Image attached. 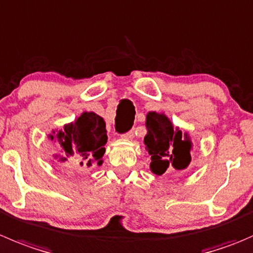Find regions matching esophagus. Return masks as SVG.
<instances>
[{"label":"esophagus","mask_w":253,"mask_h":253,"mask_svg":"<svg viewBox=\"0 0 253 253\" xmlns=\"http://www.w3.org/2000/svg\"><path fill=\"white\" fill-rule=\"evenodd\" d=\"M125 139H127V141H131V139H133V137H134V133H133V131H129V132H127L126 134H125Z\"/></svg>","instance_id":"obj_1"}]
</instances>
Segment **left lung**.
<instances>
[{
    "label": "left lung",
    "instance_id": "left-lung-1",
    "mask_svg": "<svg viewBox=\"0 0 253 253\" xmlns=\"http://www.w3.org/2000/svg\"><path fill=\"white\" fill-rule=\"evenodd\" d=\"M146 127L143 142L151 154L152 173L162 175L169 167L181 170L189 166L192 161V141L188 133H183L178 127L174 128L166 115L154 111L147 114Z\"/></svg>",
    "mask_w": 253,
    "mask_h": 253
}]
</instances>
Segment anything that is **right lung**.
<instances>
[{"label":"right lung","mask_w":253,"mask_h":253,"mask_svg":"<svg viewBox=\"0 0 253 253\" xmlns=\"http://www.w3.org/2000/svg\"><path fill=\"white\" fill-rule=\"evenodd\" d=\"M106 124L104 119L95 112H83L74 122L68 124L61 131H53L49 139H55L60 144L64 157L59 161L73 159L80 166L91 167L102 164L105 144L107 142Z\"/></svg>","instance_id":"add662e5"}]
</instances>
